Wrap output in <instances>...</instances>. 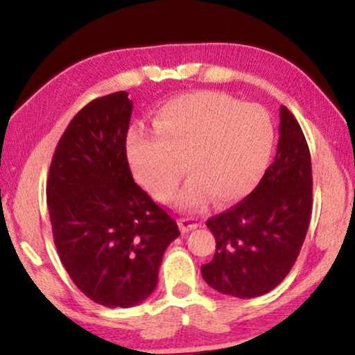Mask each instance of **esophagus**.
Segmentation results:
<instances>
[{
    "label": "esophagus",
    "mask_w": 355,
    "mask_h": 355,
    "mask_svg": "<svg viewBox=\"0 0 355 355\" xmlns=\"http://www.w3.org/2000/svg\"><path fill=\"white\" fill-rule=\"evenodd\" d=\"M199 226V221L196 218H189V216H187V218H182L180 220V230H182L183 232H189L196 230Z\"/></svg>",
    "instance_id": "esophagus-1"
}]
</instances>
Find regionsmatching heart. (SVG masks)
I'll list each match as a JSON object with an SVG mask.
<instances>
[{
  "label": "heart",
  "mask_w": 355,
  "mask_h": 355,
  "mask_svg": "<svg viewBox=\"0 0 355 355\" xmlns=\"http://www.w3.org/2000/svg\"><path fill=\"white\" fill-rule=\"evenodd\" d=\"M155 130L135 127L127 135L132 172L155 198L168 200L184 173L191 178L178 194L182 209L228 205L260 183L274 150L272 121L258 105L230 95L199 91L168 98L156 111Z\"/></svg>",
  "instance_id": "heart-1"
}]
</instances>
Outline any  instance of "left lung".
Returning a JSON list of instances; mask_svg holds the SVG:
<instances>
[{"mask_svg":"<svg viewBox=\"0 0 355 355\" xmlns=\"http://www.w3.org/2000/svg\"><path fill=\"white\" fill-rule=\"evenodd\" d=\"M313 210L311 155L298 121L280 107L276 159L244 200L207 220L216 250L200 266L216 292L255 298L282 282L296 261Z\"/></svg>","mask_w":355,"mask_h":355,"instance_id":"1","label":"left lung"}]
</instances>
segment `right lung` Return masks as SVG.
<instances>
[{
    "instance_id": "add662e5",
    "label": "right lung",
    "mask_w": 355,
    "mask_h": 355,
    "mask_svg": "<svg viewBox=\"0 0 355 355\" xmlns=\"http://www.w3.org/2000/svg\"><path fill=\"white\" fill-rule=\"evenodd\" d=\"M132 100L121 91L87 103L63 132L47 178V207L60 261L81 292L130 308L157 285L178 226L132 178L125 139Z\"/></svg>"
}]
</instances>
